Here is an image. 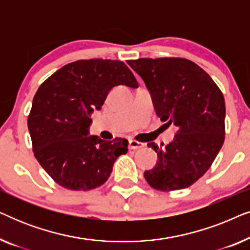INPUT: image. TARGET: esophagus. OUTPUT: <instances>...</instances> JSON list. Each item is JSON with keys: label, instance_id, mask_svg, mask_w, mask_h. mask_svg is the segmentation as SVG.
<instances>
[{"label": "esophagus", "instance_id": "34e87169", "mask_svg": "<svg viewBox=\"0 0 250 250\" xmlns=\"http://www.w3.org/2000/svg\"><path fill=\"white\" fill-rule=\"evenodd\" d=\"M142 146H143V143L135 141V140H128V148L129 149H139V148H142Z\"/></svg>", "mask_w": 250, "mask_h": 250}]
</instances>
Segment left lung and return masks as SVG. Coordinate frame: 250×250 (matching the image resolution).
Masks as SVG:
<instances>
[{"mask_svg": "<svg viewBox=\"0 0 250 250\" xmlns=\"http://www.w3.org/2000/svg\"><path fill=\"white\" fill-rule=\"evenodd\" d=\"M151 94L160 121L175 125L168 145L148 146L157 152L145 179L153 189H186L207 172L224 142L225 101L209 75L182 58L128 60Z\"/></svg>", "mask_w": 250, "mask_h": 250, "instance_id": "left-lung-1", "label": "left lung"}]
</instances>
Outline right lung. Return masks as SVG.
Wrapping results in <instances>:
<instances>
[{
    "instance_id": "obj_1",
    "label": "right lung",
    "mask_w": 250,
    "mask_h": 250,
    "mask_svg": "<svg viewBox=\"0 0 250 250\" xmlns=\"http://www.w3.org/2000/svg\"><path fill=\"white\" fill-rule=\"evenodd\" d=\"M119 85L139 86L123 61L90 59L66 64L37 90L28 117L33 151L59 186L95 189L110 176L116 159L127 152V140L90 135L92 114L101 110L109 92Z\"/></svg>"
}]
</instances>
